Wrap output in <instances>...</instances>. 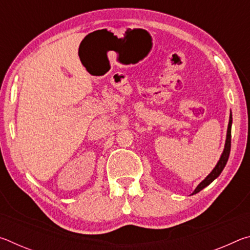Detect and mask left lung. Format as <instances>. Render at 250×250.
Wrapping results in <instances>:
<instances>
[{"mask_svg": "<svg viewBox=\"0 0 250 250\" xmlns=\"http://www.w3.org/2000/svg\"><path fill=\"white\" fill-rule=\"evenodd\" d=\"M231 124H232V117H231V112L229 116V122H228V128H227V134H226V141H225V146H224V151L219 158V161L217 162L216 166L213 168L208 175H207L204 180H203L200 184L196 186V188L194 189V192L192 193V195L196 194L198 192H201L203 188H206L207 185H209L211 182H213L215 179H217L221 174L222 171L225 167L228 158H229V153H230V143H231Z\"/></svg>", "mask_w": 250, "mask_h": 250, "instance_id": "1", "label": "left lung"}]
</instances>
